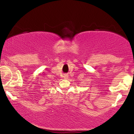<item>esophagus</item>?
<instances>
[{
	"mask_svg": "<svg viewBox=\"0 0 134 134\" xmlns=\"http://www.w3.org/2000/svg\"><path fill=\"white\" fill-rule=\"evenodd\" d=\"M68 77V75H65V76H64V78L65 79H67Z\"/></svg>",
	"mask_w": 134,
	"mask_h": 134,
	"instance_id": "esophagus-1",
	"label": "esophagus"
}]
</instances>
